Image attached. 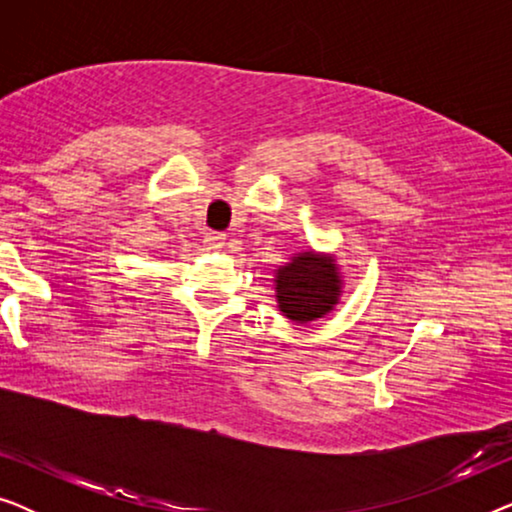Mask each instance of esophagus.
Segmentation results:
<instances>
[{"instance_id":"esophagus-1","label":"esophagus","mask_w":512,"mask_h":512,"mask_svg":"<svg viewBox=\"0 0 512 512\" xmlns=\"http://www.w3.org/2000/svg\"><path fill=\"white\" fill-rule=\"evenodd\" d=\"M205 247L209 251H221L223 247H226V235L212 233V230H209V233H205Z\"/></svg>"}]
</instances>
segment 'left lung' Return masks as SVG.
I'll use <instances>...</instances> for the list:
<instances>
[{
  "instance_id": "left-lung-1",
  "label": "left lung",
  "mask_w": 512,
  "mask_h": 512,
  "mask_svg": "<svg viewBox=\"0 0 512 512\" xmlns=\"http://www.w3.org/2000/svg\"><path fill=\"white\" fill-rule=\"evenodd\" d=\"M277 307L286 319L310 324L338 305L342 277L333 256L314 254L312 249L296 254L291 263L279 265L275 272Z\"/></svg>"
}]
</instances>
